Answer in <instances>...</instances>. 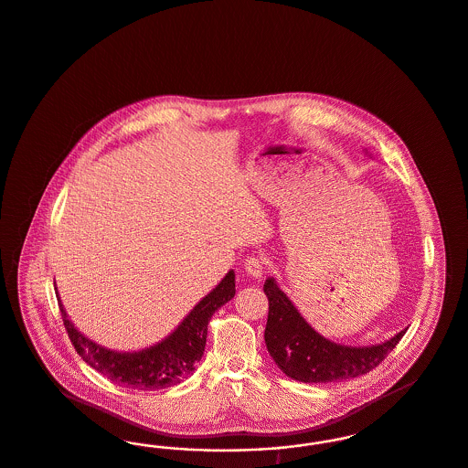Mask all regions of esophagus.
<instances>
[{"label":"esophagus","mask_w":468,"mask_h":468,"mask_svg":"<svg viewBox=\"0 0 468 468\" xmlns=\"http://www.w3.org/2000/svg\"><path fill=\"white\" fill-rule=\"evenodd\" d=\"M264 266H266V261L262 256H249L245 260V273L258 279V277H261Z\"/></svg>","instance_id":"1"}]
</instances>
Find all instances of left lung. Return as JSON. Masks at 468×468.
Segmentation results:
<instances>
[{"label":"left lung","instance_id":"left-lung-1","mask_svg":"<svg viewBox=\"0 0 468 468\" xmlns=\"http://www.w3.org/2000/svg\"><path fill=\"white\" fill-rule=\"evenodd\" d=\"M264 294L270 304L264 329L266 348L283 373L303 383H331L367 374L385 360L406 335V331H400L381 345L362 348L337 345L320 336L301 317L275 279L264 282Z\"/></svg>","mask_w":468,"mask_h":468}]
</instances>
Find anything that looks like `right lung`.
Returning a JSON list of instances; mask_svg holds the SVG:
<instances>
[{"instance_id": "add662e5", "label": "right lung", "mask_w": 468, "mask_h": 468, "mask_svg": "<svg viewBox=\"0 0 468 468\" xmlns=\"http://www.w3.org/2000/svg\"><path fill=\"white\" fill-rule=\"evenodd\" d=\"M235 296V273H226L225 279L200 301L177 329L160 343L139 352H112L83 336L58 300L64 327L78 356L97 373L114 383L137 390H160L181 383L189 378L204 356L207 325L216 310Z\"/></svg>"}]
</instances>
